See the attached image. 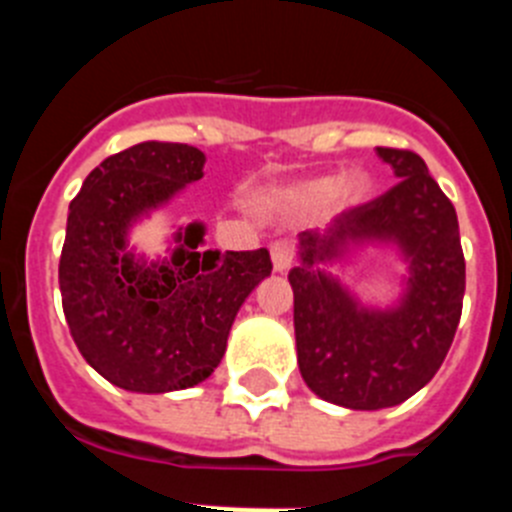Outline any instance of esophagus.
Instances as JSON below:
<instances>
[{
    "label": "esophagus",
    "mask_w": 512,
    "mask_h": 512,
    "mask_svg": "<svg viewBox=\"0 0 512 512\" xmlns=\"http://www.w3.org/2000/svg\"><path fill=\"white\" fill-rule=\"evenodd\" d=\"M292 261H295V248H292V243L287 241L271 243V264H274V271L284 274V271L292 266Z\"/></svg>",
    "instance_id": "obj_1"
}]
</instances>
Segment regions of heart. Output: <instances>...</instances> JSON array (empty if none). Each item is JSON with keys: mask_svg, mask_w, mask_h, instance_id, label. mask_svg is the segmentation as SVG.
<instances>
[{"mask_svg": "<svg viewBox=\"0 0 512 512\" xmlns=\"http://www.w3.org/2000/svg\"><path fill=\"white\" fill-rule=\"evenodd\" d=\"M372 192V179L361 169L346 171L343 176H315L297 182L284 192V202L292 210H318V207L333 202L336 207H356Z\"/></svg>", "mask_w": 512, "mask_h": 512, "instance_id": "heart-1", "label": "heart"}]
</instances>
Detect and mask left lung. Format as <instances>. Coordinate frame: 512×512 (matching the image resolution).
<instances>
[{
  "mask_svg": "<svg viewBox=\"0 0 512 512\" xmlns=\"http://www.w3.org/2000/svg\"><path fill=\"white\" fill-rule=\"evenodd\" d=\"M377 156L400 182L323 233H300V264L289 271L302 379L348 410L392 408L431 382L454 341L467 284L456 210L423 158L400 148H377ZM366 245L395 247L409 266L392 306H366L332 274Z\"/></svg>",
  "mask_w": 512,
  "mask_h": 512,
  "instance_id": "left-lung-1",
  "label": "left lung"
}]
</instances>
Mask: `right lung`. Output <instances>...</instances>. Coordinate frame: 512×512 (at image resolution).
<instances>
[{"instance_id": "right-lung-1", "label": "right lung", "mask_w": 512, "mask_h": 512, "mask_svg": "<svg viewBox=\"0 0 512 512\" xmlns=\"http://www.w3.org/2000/svg\"><path fill=\"white\" fill-rule=\"evenodd\" d=\"M205 153L146 140L104 158L69 205L58 264L63 315L94 372L140 395L205 382L228 346L233 320L271 274L266 248H205V223L171 233L164 256L148 259L130 233L200 182Z\"/></svg>"}]
</instances>
